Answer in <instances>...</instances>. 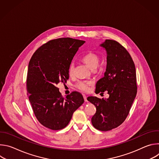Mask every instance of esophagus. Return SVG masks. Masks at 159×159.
<instances>
[{"label":"esophagus","instance_id":"esophagus-1","mask_svg":"<svg viewBox=\"0 0 159 159\" xmlns=\"http://www.w3.org/2000/svg\"><path fill=\"white\" fill-rule=\"evenodd\" d=\"M83 97H84V101H85V102H87V97H86L85 95H83Z\"/></svg>","mask_w":159,"mask_h":159}]
</instances>
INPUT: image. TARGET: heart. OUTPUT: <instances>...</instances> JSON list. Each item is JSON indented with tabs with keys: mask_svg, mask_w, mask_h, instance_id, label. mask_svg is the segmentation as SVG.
Returning a JSON list of instances; mask_svg holds the SVG:
<instances>
[{
	"mask_svg": "<svg viewBox=\"0 0 159 159\" xmlns=\"http://www.w3.org/2000/svg\"><path fill=\"white\" fill-rule=\"evenodd\" d=\"M82 61L92 70L96 69L100 62V58L98 54L94 52H90L84 55L82 58ZM75 72V64L72 62L69 67V74L72 76ZM92 85L91 81L83 80L79 81L75 84V87L83 92H87L90 89V86Z\"/></svg>",
	"mask_w": 159,
	"mask_h": 159,
	"instance_id": "1",
	"label": "heart"
}]
</instances>
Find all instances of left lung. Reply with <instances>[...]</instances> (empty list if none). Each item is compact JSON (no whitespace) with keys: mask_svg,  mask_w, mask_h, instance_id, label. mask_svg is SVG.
I'll use <instances>...</instances> for the list:
<instances>
[{"mask_svg":"<svg viewBox=\"0 0 159 159\" xmlns=\"http://www.w3.org/2000/svg\"><path fill=\"white\" fill-rule=\"evenodd\" d=\"M107 52L104 77L96 85V93L107 90L109 98L90 96L87 100L96 107L91 119L93 126L106 131L121 125L129 114L137 95V75L134 63L128 51L115 40L106 39L100 44Z\"/></svg>","mask_w":159,"mask_h":159,"instance_id":"8db88e82","label":"left lung"}]
</instances>
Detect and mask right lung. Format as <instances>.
<instances>
[{
  "mask_svg": "<svg viewBox=\"0 0 159 159\" xmlns=\"http://www.w3.org/2000/svg\"><path fill=\"white\" fill-rule=\"evenodd\" d=\"M85 42L70 38L50 40L34 53L29 62L27 94L37 120L50 129L66 127L84 102L78 92L63 98L56 85L69 79V65Z\"/></svg>",
  "mask_w": 159,
  "mask_h": 159,
  "instance_id": "1",
  "label": "right lung"
}]
</instances>
